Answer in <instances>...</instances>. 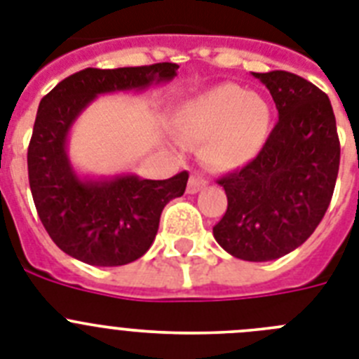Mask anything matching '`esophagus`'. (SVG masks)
<instances>
[{
	"mask_svg": "<svg viewBox=\"0 0 359 359\" xmlns=\"http://www.w3.org/2000/svg\"><path fill=\"white\" fill-rule=\"evenodd\" d=\"M205 188V179L201 175V173H193L189 177V182H188V193H198L201 189Z\"/></svg>",
	"mask_w": 359,
	"mask_h": 359,
	"instance_id": "1",
	"label": "esophagus"
}]
</instances>
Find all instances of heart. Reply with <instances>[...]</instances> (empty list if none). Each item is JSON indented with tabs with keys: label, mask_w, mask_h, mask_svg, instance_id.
Returning a JSON list of instances; mask_svg holds the SVG:
<instances>
[{
	"label": "heart",
	"mask_w": 359,
	"mask_h": 359,
	"mask_svg": "<svg viewBox=\"0 0 359 359\" xmlns=\"http://www.w3.org/2000/svg\"><path fill=\"white\" fill-rule=\"evenodd\" d=\"M180 133L205 141L202 157L208 164L235 170L253 161L271 130V108L258 95L238 85L215 86L186 102L177 115Z\"/></svg>",
	"instance_id": "1"
}]
</instances>
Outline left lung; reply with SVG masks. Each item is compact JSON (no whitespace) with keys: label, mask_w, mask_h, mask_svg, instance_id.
Segmentation results:
<instances>
[{"label":"left lung","mask_w":359,"mask_h":359,"mask_svg":"<svg viewBox=\"0 0 359 359\" xmlns=\"http://www.w3.org/2000/svg\"><path fill=\"white\" fill-rule=\"evenodd\" d=\"M278 110L260 154L217 180L227 210L213 236L227 253L269 262L291 253L322 222L339 170V139L327 93L291 72L255 74Z\"/></svg>","instance_id":"8db88e82"}]
</instances>
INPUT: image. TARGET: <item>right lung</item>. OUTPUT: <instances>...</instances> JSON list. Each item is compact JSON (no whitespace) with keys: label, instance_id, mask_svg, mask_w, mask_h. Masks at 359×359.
<instances>
[{"label":"right lung","instance_id":"add662e5","mask_svg":"<svg viewBox=\"0 0 359 359\" xmlns=\"http://www.w3.org/2000/svg\"><path fill=\"white\" fill-rule=\"evenodd\" d=\"M175 63L85 68L63 79L39 102L29 144V182L50 238L61 251L99 267L124 266L154 244L164 205L182 197L188 171L166 180L117 175L79 179L67 155L74 121L99 93L142 90L177 76Z\"/></svg>","mask_w":359,"mask_h":359}]
</instances>
